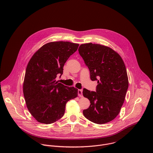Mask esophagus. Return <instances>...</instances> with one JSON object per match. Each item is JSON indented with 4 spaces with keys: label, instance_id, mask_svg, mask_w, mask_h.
I'll return each mask as SVG.
<instances>
[{
    "label": "esophagus",
    "instance_id": "obj_1",
    "mask_svg": "<svg viewBox=\"0 0 153 153\" xmlns=\"http://www.w3.org/2000/svg\"><path fill=\"white\" fill-rule=\"evenodd\" d=\"M82 90H78V96L79 97H82L83 95H82Z\"/></svg>",
    "mask_w": 153,
    "mask_h": 153
}]
</instances>
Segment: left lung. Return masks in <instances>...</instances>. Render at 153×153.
<instances>
[{
    "label": "left lung",
    "mask_w": 153,
    "mask_h": 153,
    "mask_svg": "<svg viewBox=\"0 0 153 153\" xmlns=\"http://www.w3.org/2000/svg\"><path fill=\"white\" fill-rule=\"evenodd\" d=\"M78 50L89 68L91 80L98 83L96 92L83 89V95L91 105L83 114L95 123H108L119 114L125 99L128 78L125 63L117 52L106 46L84 43Z\"/></svg>",
    "instance_id": "left-lung-1"
}]
</instances>
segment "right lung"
I'll return each instance as SVG.
<instances>
[{
	"mask_svg": "<svg viewBox=\"0 0 153 153\" xmlns=\"http://www.w3.org/2000/svg\"><path fill=\"white\" fill-rule=\"evenodd\" d=\"M78 43L52 42L39 48L30 60L25 71L23 92L27 108L39 122L53 123L63 117L68 101L77 97L78 90L58 83L56 78Z\"/></svg>",
	"mask_w": 153,
	"mask_h": 153,
	"instance_id": "obj_1",
	"label": "right lung"
}]
</instances>
